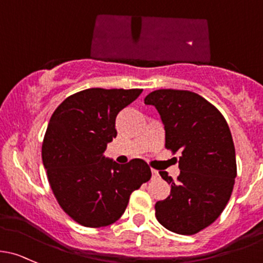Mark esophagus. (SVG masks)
Returning a JSON list of instances; mask_svg holds the SVG:
<instances>
[{"mask_svg": "<svg viewBox=\"0 0 263 263\" xmlns=\"http://www.w3.org/2000/svg\"><path fill=\"white\" fill-rule=\"evenodd\" d=\"M151 173H153V179H157V178H159V171H157V170H153V171H151Z\"/></svg>", "mask_w": 263, "mask_h": 263, "instance_id": "34e87169", "label": "esophagus"}]
</instances>
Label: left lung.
Returning a JSON list of instances; mask_svg holds the SVG:
<instances>
[{"label": "left lung", "mask_w": 263, "mask_h": 263, "mask_svg": "<svg viewBox=\"0 0 263 263\" xmlns=\"http://www.w3.org/2000/svg\"><path fill=\"white\" fill-rule=\"evenodd\" d=\"M165 128V147L180 151L178 180L160 171L170 195L155 204L160 224L178 234H195L226 208L237 176L236 150L222 113L190 90L159 89L145 98Z\"/></svg>", "instance_id": "8db88e82"}]
</instances>
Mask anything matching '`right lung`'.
Listing matches in <instances>:
<instances>
[{
    "instance_id": "1",
    "label": "right lung",
    "mask_w": 263,
    "mask_h": 263,
    "mask_svg": "<svg viewBox=\"0 0 263 263\" xmlns=\"http://www.w3.org/2000/svg\"><path fill=\"white\" fill-rule=\"evenodd\" d=\"M142 89L90 88L68 97L52 113L43 162L58 203L84 227H106L121 218L129 195L151 178L143 160L124 165L104 156L117 136L116 117Z\"/></svg>"
}]
</instances>
